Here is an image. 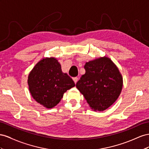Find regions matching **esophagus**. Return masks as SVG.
I'll use <instances>...</instances> for the list:
<instances>
[{
    "mask_svg": "<svg viewBox=\"0 0 149 149\" xmlns=\"http://www.w3.org/2000/svg\"><path fill=\"white\" fill-rule=\"evenodd\" d=\"M73 80L74 81L75 84H76V83H77V82L78 81V77H74Z\"/></svg>",
    "mask_w": 149,
    "mask_h": 149,
    "instance_id": "esophagus-1",
    "label": "esophagus"
}]
</instances>
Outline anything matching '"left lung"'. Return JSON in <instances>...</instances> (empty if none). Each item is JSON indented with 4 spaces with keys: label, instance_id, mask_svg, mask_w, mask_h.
I'll return each mask as SVG.
<instances>
[{
    "label": "left lung",
    "instance_id": "8db88e82",
    "mask_svg": "<svg viewBox=\"0 0 149 149\" xmlns=\"http://www.w3.org/2000/svg\"><path fill=\"white\" fill-rule=\"evenodd\" d=\"M86 74L76 84L90 107L103 111L112 105L120 94L123 80L118 68L106 57L87 62Z\"/></svg>",
    "mask_w": 149,
    "mask_h": 149
}]
</instances>
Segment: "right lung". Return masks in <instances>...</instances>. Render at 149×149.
<instances>
[{
	"label": "right lung",
	"instance_id": "right-lung-1",
	"mask_svg": "<svg viewBox=\"0 0 149 149\" xmlns=\"http://www.w3.org/2000/svg\"><path fill=\"white\" fill-rule=\"evenodd\" d=\"M28 84L33 98L48 109L58 104L63 93L75 86L70 76L62 72L55 58H43L38 62L30 72Z\"/></svg>",
	"mask_w": 149,
	"mask_h": 149
}]
</instances>
